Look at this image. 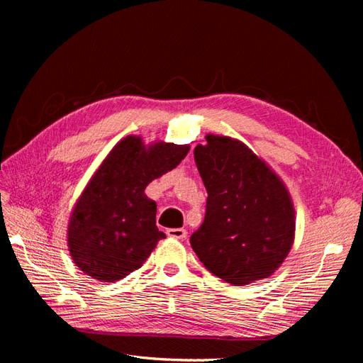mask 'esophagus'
Listing matches in <instances>:
<instances>
[{"label": "esophagus", "instance_id": "obj_1", "mask_svg": "<svg viewBox=\"0 0 363 363\" xmlns=\"http://www.w3.org/2000/svg\"><path fill=\"white\" fill-rule=\"evenodd\" d=\"M167 233H168V236L175 238V239H184L186 236H188V232H186L184 228H169Z\"/></svg>", "mask_w": 363, "mask_h": 363}]
</instances>
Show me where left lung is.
<instances>
[{"instance_id": "obj_1", "label": "left lung", "mask_w": 363, "mask_h": 363, "mask_svg": "<svg viewBox=\"0 0 363 363\" xmlns=\"http://www.w3.org/2000/svg\"><path fill=\"white\" fill-rule=\"evenodd\" d=\"M194 150L207 191L191 245L206 269L235 286L269 277L294 242L295 216L281 180L242 142L206 136Z\"/></svg>"}]
</instances>
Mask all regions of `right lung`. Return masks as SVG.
<instances>
[{
    "instance_id": "add662e5",
    "label": "right lung",
    "mask_w": 363,
    "mask_h": 363,
    "mask_svg": "<svg viewBox=\"0 0 363 363\" xmlns=\"http://www.w3.org/2000/svg\"><path fill=\"white\" fill-rule=\"evenodd\" d=\"M188 145L147 148L128 136L111 151L75 204L68 227L72 260L84 274L116 281L140 268L160 239L156 203L144 194L148 183L174 169Z\"/></svg>"
}]
</instances>
